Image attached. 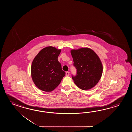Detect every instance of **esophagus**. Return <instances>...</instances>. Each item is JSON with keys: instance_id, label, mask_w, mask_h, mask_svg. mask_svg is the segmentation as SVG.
<instances>
[{"instance_id": "obj_1", "label": "esophagus", "mask_w": 132, "mask_h": 132, "mask_svg": "<svg viewBox=\"0 0 132 132\" xmlns=\"http://www.w3.org/2000/svg\"><path fill=\"white\" fill-rule=\"evenodd\" d=\"M65 75L66 76H69L70 75V73L69 72H67L66 73H65Z\"/></svg>"}]
</instances>
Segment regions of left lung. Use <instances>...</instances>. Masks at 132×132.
Wrapping results in <instances>:
<instances>
[{
	"instance_id": "left-lung-1",
	"label": "left lung",
	"mask_w": 132,
	"mask_h": 132,
	"mask_svg": "<svg viewBox=\"0 0 132 132\" xmlns=\"http://www.w3.org/2000/svg\"><path fill=\"white\" fill-rule=\"evenodd\" d=\"M71 53L77 71L76 76L72 75L75 84L83 90L94 87L101 78L103 71L99 57L94 51L88 48L73 50Z\"/></svg>"
}]
</instances>
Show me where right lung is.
<instances>
[{
	"label": "right lung",
	"instance_id": "obj_1",
	"mask_svg": "<svg viewBox=\"0 0 132 132\" xmlns=\"http://www.w3.org/2000/svg\"><path fill=\"white\" fill-rule=\"evenodd\" d=\"M60 52L61 50L47 47L40 51L34 59L31 75L34 84L40 90L51 92L58 86L65 76L57 59Z\"/></svg>",
	"mask_w": 132,
	"mask_h": 132
}]
</instances>
